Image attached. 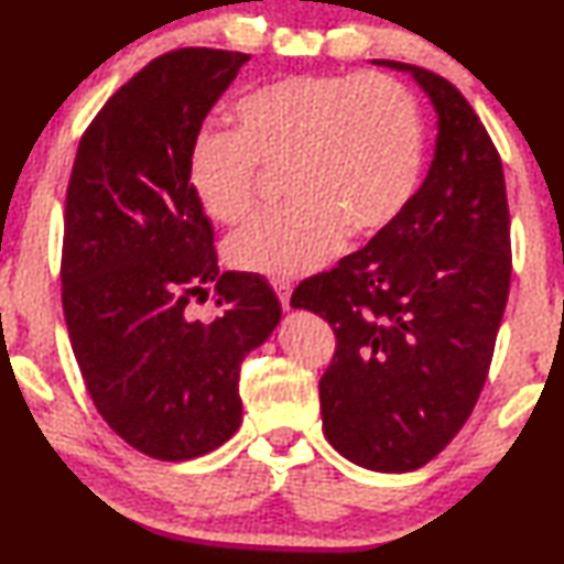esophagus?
Returning <instances> with one entry per match:
<instances>
[{"label":"esophagus","instance_id":"1","mask_svg":"<svg viewBox=\"0 0 564 564\" xmlns=\"http://www.w3.org/2000/svg\"><path fill=\"white\" fill-rule=\"evenodd\" d=\"M272 288H274V292H276V297H280V303H282L284 311H290V295H292L290 282H284V280H274V282H272Z\"/></svg>","mask_w":564,"mask_h":564}]
</instances>
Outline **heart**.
<instances>
[{
    "instance_id": "obj_1",
    "label": "heart",
    "mask_w": 564,
    "mask_h": 564,
    "mask_svg": "<svg viewBox=\"0 0 564 564\" xmlns=\"http://www.w3.org/2000/svg\"><path fill=\"white\" fill-rule=\"evenodd\" d=\"M234 133L192 143L189 189L215 223L253 210L261 169H284L288 210L236 230L226 257L241 272L295 280L321 269L344 238L395 226L423 172L415 97L388 74H300L269 82L234 107Z\"/></svg>"
}]
</instances>
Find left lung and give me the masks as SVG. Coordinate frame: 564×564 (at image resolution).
Here are the masks:
<instances>
[{"label": "left lung", "mask_w": 564, "mask_h": 564, "mask_svg": "<svg viewBox=\"0 0 564 564\" xmlns=\"http://www.w3.org/2000/svg\"><path fill=\"white\" fill-rule=\"evenodd\" d=\"M375 64L408 72L434 102V161L395 226L290 303L336 334L321 377L330 446L375 473H411L480 398L511 288V215L498 149L462 91L429 68Z\"/></svg>", "instance_id": "left-lung-1"}]
</instances>
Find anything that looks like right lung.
Returning a JSON list of instances; mask_svg holds the SVG:
<instances>
[{"instance_id":"obj_1","label":"right lung","mask_w":564,"mask_h":564,"mask_svg":"<svg viewBox=\"0 0 564 564\" xmlns=\"http://www.w3.org/2000/svg\"><path fill=\"white\" fill-rule=\"evenodd\" d=\"M249 56L180 48L153 58L84 130L66 189L61 303L91 403L153 459L203 457L241 426V361L282 307L253 274L218 272L189 189L199 128ZM216 284L224 311L189 322Z\"/></svg>"}]
</instances>
